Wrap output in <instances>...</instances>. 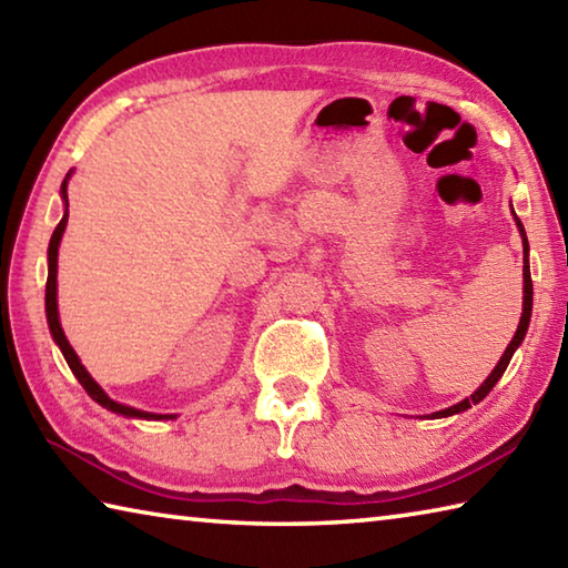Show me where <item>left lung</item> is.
Returning <instances> with one entry per match:
<instances>
[{
  "instance_id": "obj_1",
  "label": "left lung",
  "mask_w": 568,
  "mask_h": 568,
  "mask_svg": "<svg viewBox=\"0 0 568 568\" xmlns=\"http://www.w3.org/2000/svg\"><path fill=\"white\" fill-rule=\"evenodd\" d=\"M513 206V204H509ZM515 214V209H513ZM515 221H517V229H519V236H521V246H525V303H521V317H519V327L515 332L513 342L507 344V349L503 357H499L497 366L490 372V376L480 384V388H477L475 394H470L468 398H463L460 404H455L450 408H443V410H436V414H430V418H448V416H455V414H463V410H468L473 404H480L483 398L493 392V386L503 379V374L507 369L509 359H513V354L517 352V347L521 344V339H525L527 335V327H529V317H531V275H529V243H527V233H525V226H521V221L517 219L515 214Z\"/></svg>"
}]
</instances>
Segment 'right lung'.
Masks as SVG:
<instances>
[{
    "mask_svg": "<svg viewBox=\"0 0 568 568\" xmlns=\"http://www.w3.org/2000/svg\"><path fill=\"white\" fill-rule=\"evenodd\" d=\"M69 180H71V172L65 174V180H63V184H61V199H63L65 206H69V192H65V186H69ZM65 224H69V214H63V219L59 221V226H55L53 236H51V241H49V277H47V320H49L51 337H53L55 344H59L63 359L69 362L73 376H75L78 382H81V386L85 388L88 396H91L93 402L100 404L103 408L113 410V414H120V416H125V418H144V420H166V418H176L174 414H150V410H140V408H132V406L113 402V398H110V396L103 392V388H100V384L93 379V376L88 374V369L81 364V359H78V354L73 352L69 339H65L63 327H61V320H59V303H55V273H59V246H61Z\"/></svg>",
    "mask_w": 568,
    "mask_h": 568,
    "instance_id": "right-lung-1",
    "label": "right lung"
}]
</instances>
